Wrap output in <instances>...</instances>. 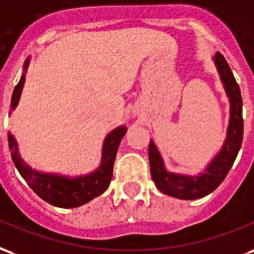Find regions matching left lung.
Wrapping results in <instances>:
<instances>
[{"label": "left lung", "mask_w": 254, "mask_h": 254, "mask_svg": "<svg viewBox=\"0 0 254 254\" xmlns=\"http://www.w3.org/2000/svg\"><path fill=\"white\" fill-rule=\"evenodd\" d=\"M212 59L230 103V119L227 126L226 139L218 154L200 173L193 176L181 175L166 169L160 150L157 149L154 142L150 140L149 145L150 172L155 187L162 193L183 200H195L204 197L221 186V183L225 180L229 170L234 164L242 145L244 119L241 90L223 55L221 53H216Z\"/></svg>", "instance_id": "1"}]
</instances>
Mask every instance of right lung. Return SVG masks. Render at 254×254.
Segmentation results:
<instances>
[{
  "mask_svg": "<svg viewBox=\"0 0 254 254\" xmlns=\"http://www.w3.org/2000/svg\"><path fill=\"white\" fill-rule=\"evenodd\" d=\"M28 64L29 58H27L24 64L23 75L13 90L12 103H10L12 111L17 107L20 101ZM126 132H127L126 126H120L112 129L107 135L103 143L101 162L99 168L90 172L89 175L74 176V177L58 175V173H46V172L32 169L21 158V155L18 153L17 140L14 139V136L10 132L8 134V140L13 164L16 165L21 177L28 183V186L32 188L33 192L50 204L62 207V208H74V207H79L88 201L93 200L94 197H97L107 190L109 183L112 180L116 153Z\"/></svg>",
  "mask_w": 254,
  "mask_h": 254,
  "instance_id": "1",
  "label": "right lung"
}]
</instances>
